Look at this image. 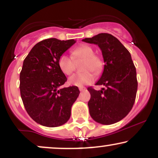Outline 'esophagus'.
<instances>
[{
	"mask_svg": "<svg viewBox=\"0 0 158 158\" xmlns=\"http://www.w3.org/2000/svg\"><path fill=\"white\" fill-rule=\"evenodd\" d=\"M79 90H80V91H84V90H86V88H85V87L81 86V87H79Z\"/></svg>",
	"mask_w": 158,
	"mask_h": 158,
	"instance_id": "obj_1",
	"label": "esophagus"
}]
</instances>
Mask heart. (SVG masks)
I'll use <instances>...</instances> for the list:
<instances>
[{"label": "heart", "instance_id": "b5f03b06", "mask_svg": "<svg viewBox=\"0 0 158 158\" xmlns=\"http://www.w3.org/2000/svg\"><path fill=\"white\" fill-rule=\"evenodd\" d=\"M72 56L62 54L58 61V65L60 70L65 75H70L75 70L76 62L79 60H84L81 64V70L85 72L73 74L68 79L70 85L81 87L83 85H90L95 80V77L91 71L98 73L102 68V61L95 56V52L91 47L88 45H81L74 48L71 51Z\"/></svg>", "mask_w": 158, "mask_h": 158}]
</instances>
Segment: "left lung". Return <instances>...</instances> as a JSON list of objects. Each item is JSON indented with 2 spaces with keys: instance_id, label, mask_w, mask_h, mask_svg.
<instances>
[{
  "instance_id": "1",
  "label": "left lung",
  "mask_w": 158,
  "mask_h": 158,
  "mask_svg": "<svg viewBox=\"0 0 158 158\" xmlns=\"http://www.w3.org/2000/svg\"><path fill=\"white\" fill-rule=\"evenodd\" d=\"M82 41L98 45L105 62L102 76L96 83L105 88L100 90L88 88L90 117L102 125L119 122L131 110L137 94V73L131 54L117 38L108 33H99Z\"/></svg>"
}]
</instances>
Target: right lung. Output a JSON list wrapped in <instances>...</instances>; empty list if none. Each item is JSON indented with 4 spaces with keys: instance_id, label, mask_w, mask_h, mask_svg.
Here are the masks:
<instances>
[{
    "instance_id": "1",
    "label": "right lung",
    "mask_w": 158,
    "mask_h": 158,
    "mask_svg": "<svg viewBox=\"0 0 158 158\" xmlns=\"http://www.w3.org/2000/svg\"><path fill=\"white\" fill-rule=\"evenodd\" d=\"M73 39H48L37 43L25 58L20 73V91L30 117L41 126L57 127L68 121L79 97L77 86L60 88L67 78L58 65Z\"/></svg>"
}]
</instances>
